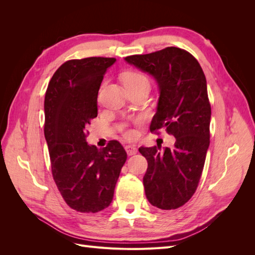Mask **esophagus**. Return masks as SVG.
<instances>
[{"instance_id": "1", "label": "esophagus", "mask_w": 255, "mask_h": 255, "mask_svg": "<svg viewBox=\"0 0 255 255\" xmlns=\"http://www.w3.org/2000/svg\"><path fill=\"white\" fill-rule=\"evenodd\" d=\"M125 149L128 153V155H134V154L137 153V148H136L135 144H127L125 146Z\"/></svg>"}]
</instances>
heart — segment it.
Returning a JSON list of instances; mask_svg holds the SVG:
<instances>
[{
    "label": "heart",
    "instance_id": "b5f03b06",
    "mask_svg": "<svg viewBox=\"0 0 255 255\" xmlns=\"http://www.w3.org/2000/svg\"><path fill=\"white\" fill-rule=\"evenodd\" d=\"M122 80H123V83H125V85L140 83V82H148V80H146V78L143 74L137 72V71H128V72H126L122 76ZM126 135L129 138L134 137L135 132L132 129H128Z\"/></svg>",
    "mask_w": 255,
    "mask_h": 255
}]
</instances>
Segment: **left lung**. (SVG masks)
<instances>
[{
  "label": "left lung",
  "mask_w": 255,
  "mask_h": 255,
  "mask_svg": "<svg viewBox=\"0 0 255 255\" xmlns=\"http://www.w3.org/2000/svg\"><path fill=\"white\" fill-rule=\"evenodd\" d=\"M156 81L159 98L150 130L166 128L175 137L172 148L140 146L148 160L143 186L148 201L174 210L195 194L210 145L211 104L204 72L187 51L168 47L125 58Z\"/></svg>",
  "instance_id": "left-lung-1"
}]
</instances>
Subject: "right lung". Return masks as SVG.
Segmentation results:
<instances>
[{
    "label": "right lung",
    "mask_w": 255,
    "mask_h": 255,
    "mask_svg": "<svg viewBox=\"0 0 255 255\" xmlns=\"http://www.w3.org/2000/svg\"><path fill=\"white\" fill-rule=\"evenodd\" d=\"M116 58L68 60L54 73L44 98V137L54 181L66 203L81 213H97L113 201L127 160L121 143L98 149L86 141V127L98 116V92Z\"/></svg>",
    "instance_id": "obj_1"
}]
</instances>
